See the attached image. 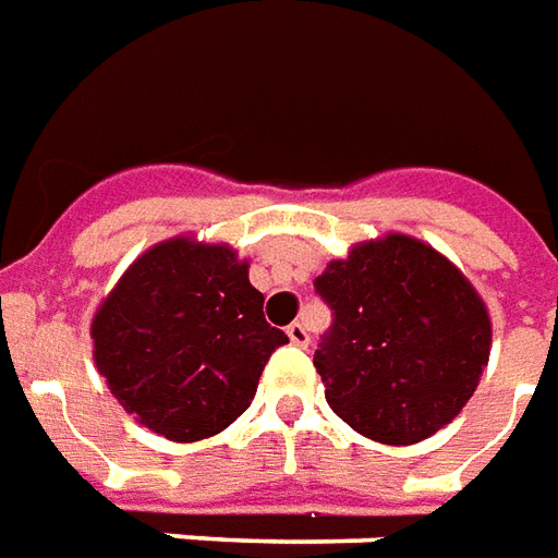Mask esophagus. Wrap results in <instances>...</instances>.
Segmentation results:
<instances>
[{"label":"esophagus","instance_id":"34e87169","mask_svg":"<svg viewBox=\"0 0 558 558\" xmlns=\"http://www.w3.org/2000/svg\"><path fill=\"white\" fill-rule=\"evenodd\" d=\"M288 339H291L294 345H300V349H306V345H310V330H306V324H288Z\"/></svg>","mask_w":558,"mask_h":558}]
</instances>
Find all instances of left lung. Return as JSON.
Masks as SVG:
<instances>
[{"label": "left lung", "instance_id": "8db88e82", "mask_svg": "<svg viewBox=\"0 0 558 558\" xmlns=\"http://www.w3.org/2000/svg\"><path fill=\"white\" fill-rule=\"evenodd\" d=\"M315 291L333 310L315 369L351 429L414 445L462 412L489 361L493 327L481 294L445 255L387 234L330 260Z\"/></svg>", "mask_w": 558, "mask_h": 558}]
</instances>
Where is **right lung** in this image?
<instances>
[{
  "label": "right lung",
  "mask_w": 558,
  "mask_h": 558,
  "mask_svg": "<svg viewBox=\"0 0 558 558\" xmlns=\"http://www.w3.org/2000/svg\"><path fill=\"white\" fill-rule=\"evenodd\" d=\"M286 342L264 318L246 260L192 236L146 248L93 318V357L110 393L171 441H201L234 424Z\"/></svg>",
  "instance_id": "obj_1"
}]
</instances>
